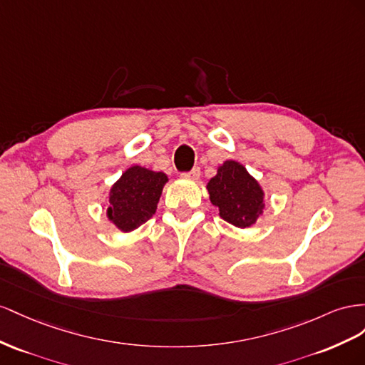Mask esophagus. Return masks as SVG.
Segmentation results:
<instances>
[{"label": "esophagus", "instance_id": "1", "mask_svg": "<svg viewBox=\"0 0 365 365\" xmlns=\"http://www.w3.org/2000/svg\"><path fill=\"white\" fill-rule=\"evenodd\" d=\"M182 177L185 179H191V180H197L200 177V168H192L188 173H182Z\"/></svg>", "mask_w": 365, "mask_h": 365}]
</instances>
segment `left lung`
I'll use <instances>...</instances> for the list:
<instances>
[{
  "instance_id": "8db88e82",
  "label": "left lung",
  "mask_w": 365,
  "mask_h": 365,
  "mask_svg": "<svg viewBox=\"0 0 365 365\" xmlns=\"http://www.w3.org/2000/svg\"><path fill=\"white\" fill-rule=\"evenodd\" d=\"M210 200L218 215L237 227L252 226L263 214L264 192L242 163L226 160L207 182Z\"/></svg>"
}]
</instances>
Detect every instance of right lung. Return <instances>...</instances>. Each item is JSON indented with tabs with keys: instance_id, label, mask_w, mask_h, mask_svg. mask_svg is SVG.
Listing matches in <instances>:
<instances>
[{
	"instance_id": "add662e5",
	"label": "right lung",
	"mask_w": 365,
	"mask_h": 365,
	"mask_svg": "<svg viewBox=\"0 0 365 365\" xmlns=\"http://www.w3.org/2000/svg\"><path fill=\"white\" fill-rule=\"evenodd\" d=\"M168 177L134 165L110 190L108 220L122 232H131L154 215Z\"/></svg>"
}]
</instances>
